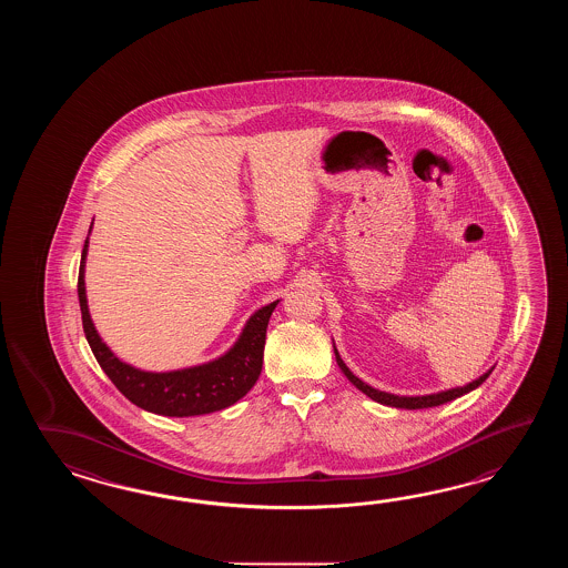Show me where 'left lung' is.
<instances>
[{"label":"left lung","mask_w":568,"mask_h":568,"mask_svg":"<svg viewBox=\"0 0 568 568\" xmlns=\"http://www.w3.org/2000/svg\"><path fill=\"white\" fill-rule=\"evenodd\" d=\"M333 349H335V359H337V365L341 367V372L347 375V379H349L353 386L357 387L359 392H363L365 396H369V398L375 399V402L384 404V406H392V408H404V410H423V408H433V406L447 404V402H450V399L460 398V396H465V394L473 392L475 387L481 386L483 382H485V379L489 377V374L494 372V367H491L489 372H485V374L479 375L475 382L467 384V386L450 387V389H445V392L426 394V396H396V394H387V392H382V389H375V387L367 386V384L362 382L357 375H353V372H351L349 367H347L345 362L341 359V355H338V351L335 345H333Z\"/></svg>","instance_id":"obj_1"}]
</instances>
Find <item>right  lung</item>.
<instances>
[{
	"label": "right lung",
	"mask_w": 568,
	"mask_h": 568,
	"mask_svg": "<svg viewBox=\"0 0 568 568\" xmlns=\"http://www.w3.org/2000/svg\"><path fill=\"white\" fill-rule=\"evenodd\" d=\"M91 230H93V223L89 227V233ZM87 250H89V235L83 245L79 286H77L81 314H83V331L97 363L132 404L160 416H174V418L201 416V414L230 408L255 386L264 363L267 323L278 301L270 302L260 311H255L247 318L242 335L233 343V347L217 359L184 367V369H174V372H160V374L144 372L130 363L121 362L97 333L89 314V304H87Z\"/></svg>",
	"instance_id": "add662e5"
}]
</instances>
